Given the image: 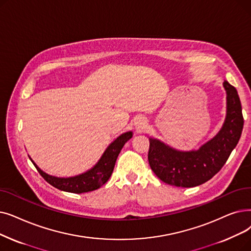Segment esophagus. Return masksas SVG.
I'll return each mask as SVG.
<instances>
[{
	"mask_svg": "<svg viewBox=\"0 0 251 251\" xmlns=\"http://www.w3.org/2000/svg\"><path fill=\"white\" fill-rule=\"evenodd\" d=\"M146 124H147V122H146V120L144 118H136L135 121H134V126L137 127L138 129L144 128L146 126Z\"/></svg>",
	"mask_w": 251,
	"mask_h": 251,
	"instance_id": "obj_1",
	"label": "esophagus"
}]
</instances>
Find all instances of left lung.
<instances>
[{
	"label": "left lung",
	"mask_w": 251,
	"mask_h": 251,
	"mask_svg": "<svg viewBox=\"0 0 251 251\" xmlns=\"http://www.w3.org/2000/svg\"><path fill=\"white\" fill-rule=\"evenodd\" d=\"M226 114L219 132L198 150L179 151L163 141L149 137V163L151 170L171 186L193 188L212 178L225 165L241 137L244 120L238 92L224 81Z\"/></svg>",
	"instance_id": "1"
}]
</instances>
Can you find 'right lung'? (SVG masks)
Segmentation results:
<instances>
[{
  "mask_svg": "<svg viewBox=\"0 0 251 251\" xmlns=\"http://www.w3.org/2000/svg\"><path fill=\"white\" fill-rule=\"evenodd\" d=\"M132 135V131H127L118 136L108 145L100 159L92 168L75 176L57 177L50 176L43 171L32 159L28 157L41 176L54 188L70 193H87L100 189L111 177L120 151Z\"/></svg>",
  "mask_w": 251,
  "mask_h": 251,
  "instance_id": "obj_1",
  "label": "right lung"
}]
</instances>
